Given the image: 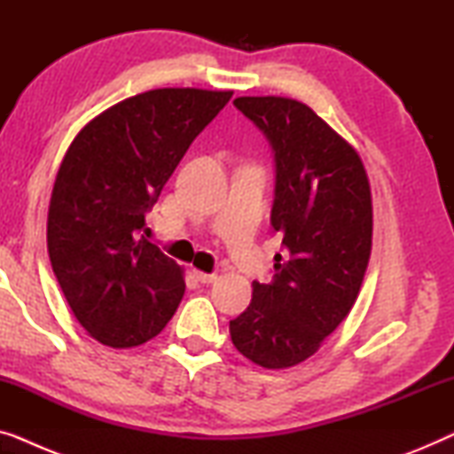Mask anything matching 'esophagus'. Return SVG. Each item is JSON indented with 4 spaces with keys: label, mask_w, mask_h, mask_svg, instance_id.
Returning a JSON list of instances; mask_svg holds the SVG:
<instances>
[{
    "label": "esophagus",
    "mask_w": 454,
    "mask_h": 454,
    "mask_svg": "<svg viewBox=\"0 0 454 454\" xmlns=\"http://www.w3.org/2000/svg\"><path fill=\"white\" fill-rule=\"evenodd\" d=\"M194 277L198 278V281L208 285V283H215L216 281V275L215 272H202V270H194Z\"/></svg>",
    "instance_id": "34e87169"
}]
</instances>
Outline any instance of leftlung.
I'll list each match as a JSON object with an SVG mask.
<instances>
[{
	"mask_svg": "<svg viewBox=\"0 0 454 454\" xmlns=\"http://www.w3.org/2000/svg\"><path fill=\"white\" fill-rule=\"evenodd\" d=\"M241 114L275 154L270 225L283 233L269 283L229 322L241 356L278 370L318 351L357 300L372 250V194L356 148L308 105L285 97H239Z\"/></svg>",
	"mask_w": 454,
	"mask_h": 454,
	"instance_id": "obj_1",
	"label": "left lung"
}]
</instances>
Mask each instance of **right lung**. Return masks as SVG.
I'll return each mask as SVG.
<instances>
[{"instance_id":"right-lung-1","label":"right lung","mask_w":454,"mask_h":454,"mask_svg":"<svg viewBox=\"0 0 454 454\" xmlns=\"http://www.w3.org/2000/svg\"><path fill=\"white\" fill-rule=\"evenodd\" d=\"M231 90L157 89L114 105L67 148L47 219L53 272L76 320L109 347L146 343L184 297V272L145 216Z\"/></svg>"}]
</instances>
